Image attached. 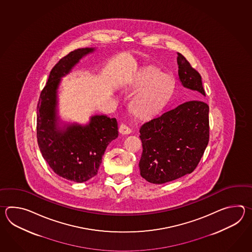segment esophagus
Wrapping results in <instances>:
<instances>
[{"label":"esophagus","instance_id":"34e87169","mask_svg":"<svg viewBox=\"0 0 252 252\" xmlns=\"http://www.w3.org/2000/svg\"><path fill=\"white\" fill-rule=\"evenodd\" d=\"M119 131H120V133L126 135V134L130 133V132H131V129L128 128L126 124H121V126H120V128H119Z\"/></svg>","mask_w":252,"mask_h":252}]
</instances>
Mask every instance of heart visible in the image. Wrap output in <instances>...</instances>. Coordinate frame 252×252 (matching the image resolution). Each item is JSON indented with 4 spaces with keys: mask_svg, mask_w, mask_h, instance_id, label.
Returning <instances> with one entry per match:
<instances>
[{
    "mask_svg": "<svg viewBox=\"0 0 252 252\" xmlns=\"http://www.w3.org/2000/svg\"><path fill=\"white\" fill-rule=\"evenodd\" d=\"M174 87L170 75L157 67H145L131 85L133 90H139L130 102L131 112L141 118L158 114L170 100Z\"/></svg>",
    "mask_w": 252,
    "mask_h": 252,
    "instance_id": "heart-1",
    "label": "heart"
}]
</instances>
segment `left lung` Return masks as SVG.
Listing matches in <instances>:
<instances>
[{
  "label": "left lung",
  "instance_id": "1",
  "mask_svg": "<svg viewBox=\"0 0 252 252\" xmlns=\"http://www.w3.org/2000/svg\"><path fill=\"white\" fill-rule=\"evenodd\" d=\"M182 86L205 96L202 77L182 54L177 53ZM142 155L140 176L152 184H164L190 174L198 165L209 142V106L193 100L146 122L139 129Z\"/></svg>",
  "mask_w": 252,
  "mask_h": 252
}]
</instances>
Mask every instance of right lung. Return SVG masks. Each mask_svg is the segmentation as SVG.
I'll return each mask as SVG.
<instances>
[{
    "label": "right lung",
    "instance_id": "1",
    "mask_svg": "<svg viewBox=\"0 0 252 252\" xmlns=\"http://www.w3.org/2000/svg\"><path fill=\"white\" fill-rule=\"evenodd\" d=\"M94 51V48H78L60 59L49 74L37 107V138L44 159L59 177L77 183L97 175L108 145L118 137L116 119L106 115H94L86 125L60 127L58 123L57 98L61 78Z\"/></svg>",
    "mask_w": 252,
    "mask_h": 252
}]
</instances>
